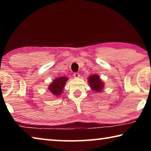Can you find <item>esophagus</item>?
<instances>
[{"mask_svg": "<svg viewBox=\"0 0 151 151\" xmlns=\"http://www.w3.org/2000/svg\"><path fill=\"white\" fill-rule=\"evenodd\" d=\"M73 76H74V77H75V78H78V77H80V74H78V73H75L73 75Z\"/></svg>", "mask_w": 151, "mask_h": 151, "instance_id": "esophagus-1", "label": "esophagus"}]
</instances>
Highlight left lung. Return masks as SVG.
<instances>
[{
  "instance_id": "1",
  "label": "left lung",
  "mask_w": 151,
  "mask_h": 151,
  "mask_svg": "<svg viewBox=\"0 0 151 151\" xmlns=\"http://www.w3.org/2000/svg\"><path fill=\"white\" fill-rule=\"evenodd\" d=\"M87 80L91 88L94 92V93H100L103 91L104 83L101 80L100 76L94 74L93 75L89 76Z\"/></svg>"
}]
</instances>
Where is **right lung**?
Segmentation results:
<instances>
[{
  "label": "right lung",
  "mask_w": 151,
  "mask_h": 151,
  "mask_svg": "<svg viewBox=\"0 0 151 151\" xmlns=\"http://www.w3.org/2000/svg\"><path fill=\"white\" fill-rule=\"evenodd\" d=\"M68 78L66 76H60L53 80L48 86V89L49 90L54 97H60L61 94L63 93V90L65 88V84Z\"/></svg>",
  "instance_id": "obj_1"
}]
</instances>
